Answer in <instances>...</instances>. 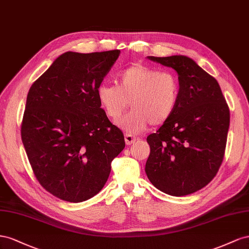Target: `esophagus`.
Wrapping results in <instances>:
<instances>
[{"label": "esophagus", "instance_id": "34e87169", "mask_svg": "<svg viewBox=\"0 0 249 249\" xmlns=\"http://www.w3.org/2000/svg\"><path fill=\"white\" fill-rule=\"evenodd\" d=\"M136 138H134L133 136H131V134H125V143L126 145H131L132 143H134L136 142Z\"/></svg>", "mask_w": 249, "mask_h": 249}]
</instances>
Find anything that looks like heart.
<instances>
[{
  "label": "heart",
  "instance_id": "heart-1",
  "mask_svg": "<svg viewBox=\"0 0 249 249\" xmlns=\"http://www.w3.org/2000/svg\"><path fill=\"white\" fill-rule=\"evenodd\" d=\"M97 98L106 116L113 122L128 107L132 110L119 122L129 133L145 131L167 122L178 103L180 85L178 77L171 71L136 63L121 71L117 84L100 83Z\"/></svg>",
  "mask_w": 249,
  "mask_h": 249
}]
</instances>
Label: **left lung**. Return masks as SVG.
Returning <instances> with one entry per match:
<instances>
[{
    "instance_id": "obj_1",
    "label": "left lung",
    "mask_w": 249,
    "mask_h": 249,
    "mask_svg": "<svg viewBox=\"0 0 249 249\" xmlns=\"http://www.w3.org/2000/svg\"><path fill=\"white\" fill-rule=\"evenodd\" d=\"M174 69L180 93L173 115L147 137L145 171L153 186L172 196L194 193L214 178L222 164L230 108L214 77L187 56H148Z\"/></svg>"
}]
</instances>
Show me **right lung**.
Returning <instances> with one entry per match:
<instances>
[{
	"label": "right lung",
	"mask_w": 249,
	"mask_h": 249,
	"mask_svg": "<svg viewBox=\"0 0 249 249\" xmlns=\"http://www.w3.org/2000/svg\"><path fill=\"white\" fill-rule=\"evenodd\" d=\"M119 55L63 53L28 93L20 129L28 160L41 187L65 201L98 194L125 147L96 93Z\"/></svg>",
	"instance_id": "right-lung-1"
}]
</instances>
